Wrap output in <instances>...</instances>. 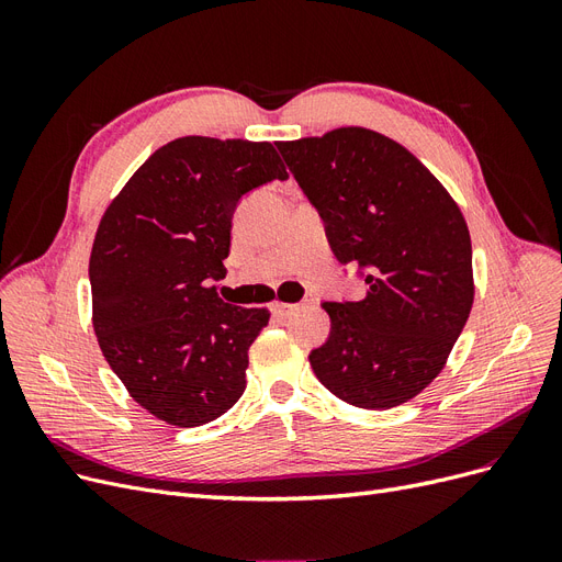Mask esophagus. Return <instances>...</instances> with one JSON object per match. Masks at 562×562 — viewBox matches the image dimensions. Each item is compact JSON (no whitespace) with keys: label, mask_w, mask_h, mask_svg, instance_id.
I'll return each instance as SVG.
<instances>
[{"label":"esophagus","mask_w":562,"mask_h":562,"mask_svg":"<svg viewBox=\"0 0 562 562\" xmlns=\"http://www.w3.org/2000/svg\"><path fill=\"white\" fill-rule=\"evenodd\" d=\"M302 310V304H291V302H271V314L279 318H288L293 316L295 312Z\"/></svg>","instance_id":"esophagus-1"}]
</instances>
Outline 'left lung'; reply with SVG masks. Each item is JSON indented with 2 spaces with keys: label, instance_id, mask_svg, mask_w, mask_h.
Masks as SVG:
<instances>
[{
  "label": "left lung",
  "instance_id": "obj_1",
  "mask_svg": "<svg viewBox=\"0 0 562 562\" xmlns=\"http://www.w3.org/2000/svg\"><path fill=\"white\" fill-rule=\"evenodd\" d=\"M326 225L339 265H359V302H323L326 345L310 353L337 398L386 411L446 366L473 304L471 236L448 190L403 145L361 126L277 143Z\"/></svg>",
  "mask_w": 562,
  "mask_h": 562
}]
</instances>
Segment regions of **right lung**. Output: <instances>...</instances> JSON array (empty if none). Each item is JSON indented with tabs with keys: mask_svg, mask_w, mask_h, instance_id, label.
Instances as JSON below:
<instances>
[{
	"mask_svg": "<svg viewBox=\"0 0 562 562\" xmlns=\"http://www.w3.org/2000/svg\"><path fill=\"white\" fill-rule=\"evenodd\" d=\"M288 171L271 143L184 135L110 203L91 250L93 330L135 403L173 427L225 415L246 389L267 310L220 300L244 194Z\"/></svg>",
	"mask_w": 562,
	"mask_h": 562,
	"instance_id": "1",
	"label": "right lung"
}]
</instances>
